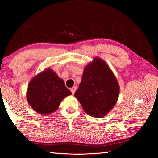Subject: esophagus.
<instances>
[{
	"instance_id": "esophagus-1",
	"label": "esophagus",
	"mask_w": 158,
	"mask_h": 158,
	"mask_svg": "<svg viewBox=\"0 0 158 158\" xmlns=\"http://www.w3.org/2000/svg\"><path fill=\"white\" fill-rule=\"evenodd\" d=\"M76 90H77V88L75 86H73V88H71V89H70L71 92H72V93H73V94H74V93H75Z\"/></svg>"
}]
</instances>
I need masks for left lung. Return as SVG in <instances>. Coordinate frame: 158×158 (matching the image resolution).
<instances>
[{"label":"left lung","mask_w":158,"mask_h":158,"mask_svg":"<svg viewBox=\"0 0 158 158\" xmlns=\"http://www.w3.org/2000/svg\"><path fill=\"white\" fill-rule=\"evenodd\" d=\"M119 93V84L111 68L102 58L95 57L85 67L74 96L87 114L102 118L116 105Z\"/></svg>","instance_id":"left-lung-1"}]
</instances>
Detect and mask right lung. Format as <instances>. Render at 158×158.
<instances>
[{"label":"right lung","instance_id":"add662e5","mask_svg":"<svg viewBox=\"0 0 158 158\" xmlns=\"http://www.w3.org/2000/svg\"><path fill=\"white\" fill-rule=\"evenodd\" d=\"M71 94L63 80L52 69L47 68L29 82L26 98L36 112L48 115L56 111L63 99Z\"/></svg>","mask_w":158,"mask_h":158}]
</instances>
